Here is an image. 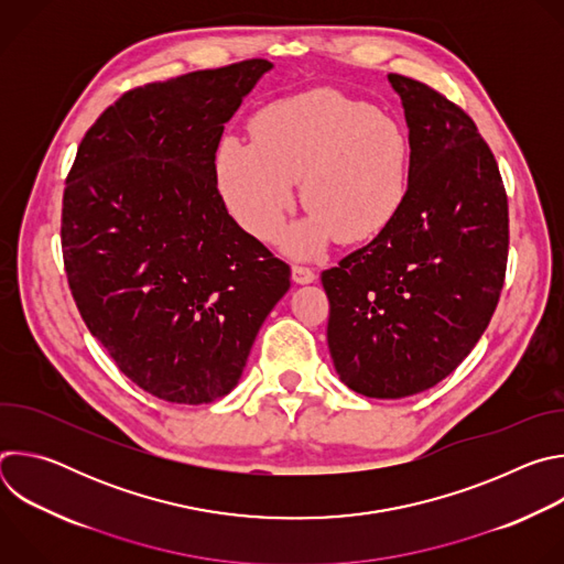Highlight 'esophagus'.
<instances>
[{
    "label": "esophagus",
    "mask_w": 564,
    "mask_h": 564,
    "mask_svg": "<svg viewBox=\"0 0 564 564\" xmlns=\"http://www.w3.org/2000/svg\"><path fill=\"white\" fill-rule=\"evenodd\" d=\"M292 279H294V283H299V285H307V283H314V281H316V274H314L310 268L294 265V268H292Z\"/></svg>",
    "instance_id": "obj_1"
}]
</instances>
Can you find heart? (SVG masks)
I'll return each mask as SVG.
<instances>
[{
    "label": "heart",
    "instance_id": "heart-1",
    "mask_svg": "<svg viewBox=\"0 0 564 564\" xmlns=\"http://www.w3.org/2000/svg\"><path fill=\"white\" fill-rule=\"evenodd\" d=\"M252 140L220 138L214 176L234 220L272 240L294 205L310 214L283 236L296 259H314L335 238L366 243L404 209L411 189V142L397 120L335 89L305 91L261 109Z\"/></svg>",
    "mask_w": 564,
    "mask_h": 564
}]
</instances>
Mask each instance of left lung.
I'll use <instances>...</instances> for the list:
<instances>
[{
	"instance_id": "obj_1",
	"label": "left lung",
	"mask_w": 564,
	"mask_h": 564,
	"mask_svg": "<svg viewBox=\"0 0 564 564\" xmlns=\"http://www.w3.org/2000/svg\"><path fill=\"white\" fill-rule=\"evenodd\" d=\"M388 83L409 124V200L321 274L337 375L375 399L429 390L464 361L496 312L509 254L505 185L475 122L417 79Z\"/></svg>"
}]
</instances>
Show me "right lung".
I'll list each match as a JSON object with an SVG mask.
<instances>
[{
    "mask_svg": "<svg viewBox=\"0 0 564 564\" xmlns=\"http://www.w3.org/2000/svg\"><path fill=\"white\" fill-rule=\"evenodd\" d=\"M270 68L246 59L124 94L66 178L75 305L120 372L172 404L225 397L290 290V268L227 214L214 176L225 122Z\"/></svg>",
    "mask_w": 564,
    "mask_h": 564,
    "instance_id": "right-lung-1",
    "label": "right lung"
}]
</instances>
